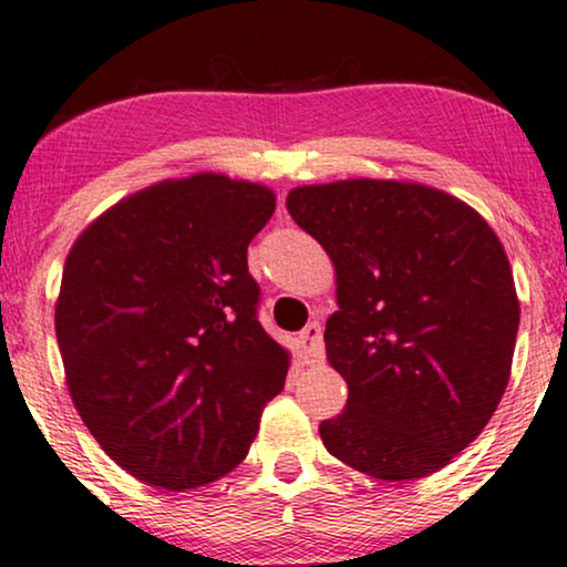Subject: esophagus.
<instances>
[{"mask_svg":"<svg viewBox=\"0 0 567 567\" xmlns=\"http://www.w3.org/2000/svg\"><path fill=\"white\" fill-rule=\"evenodd\" d=\"M299 347L307 364H320L326 359V343H322V330L318 322H310V326L301 330Z\"/></svg>","mask_w":567,"mask_h":567,"instance_id":"obj_1","label":"esophagus"}]
</instances>
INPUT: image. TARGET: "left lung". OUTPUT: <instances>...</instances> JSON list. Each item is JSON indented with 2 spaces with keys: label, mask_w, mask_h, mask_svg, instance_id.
I'll use <instances>...</instances> for the list:
<instances>
[{
  "label": "left lung",
  "mask_w": 567,
  "mask_h": 567,
  "mask_svg": "<svg viewBox=\"0 0 567 567\" xmlns=\"http://www.w3.org/2000/svg\"><path fill=\"white\" fill-rule=\"evenodd\" d=\"M286 208L336 270L326 354L349 401L320 424L322 445L382 482L440 472L482 435L511 380L520 301L503 241L472 205L422 182L305 185Z\"/></svg>",
  "instance_id": "1"
}]
</instances>
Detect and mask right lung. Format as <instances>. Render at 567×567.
<instances>
[{"mask_svg": "<svg viewBox=\"0 0 567 567\" xmlns=\"http://www.w3.org/2000/svg\"><path fill=\"white\" fill-rule=\"evenodd\" d=\"M266 185L200 172L91 220L54 307L64 380L95 443L151 487L187 492L245 461L291 354L257 322L247 247Z\"/></svg>", "mask_w": 567, "mask_h": 567, "instance_id": "right-lung-1", "label": "right lung"}]
</instances>
